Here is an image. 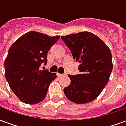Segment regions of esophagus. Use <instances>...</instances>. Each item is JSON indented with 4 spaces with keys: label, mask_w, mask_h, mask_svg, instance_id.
<instances>
[{
    "label": "esophagus",
    "mask_w": 126,
    "mask_h": 126,
    "mask_svg": "<svg viewBox=\"0 0 126 126\" xmlns=\"http://www.w3.org/2000/svg\"><path fill=\"white\" fill-rule=\"evenodd\" d=\"M57 76L58 78H61V77H63L64 76V74H59V73H57Z\"/></svg>",
    "instance_id": "34e87169"
}]
</instances>
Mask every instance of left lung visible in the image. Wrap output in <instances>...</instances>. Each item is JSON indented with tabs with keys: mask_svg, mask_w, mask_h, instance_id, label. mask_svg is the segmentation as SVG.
<instances>
[{
	"mask_svg": "<svg viewBox=\"0 0 126 126\" xmlns=\"http://www.w3.org/2000/svg\"><path fill=\"white\" fill-rule=\"evenodd\" d=\"M73 58L80 63V74L69 75L70 84L64 89L69 100L78 104L90 102L100 95L111 74L113 64L109 47L96 35L81 32L61 36Z\"/></svg>",
	"mask_w": 126,
	"mask_h": 126,
	"instance_id": "1",
	"label": "left lung"
}]
</instances>
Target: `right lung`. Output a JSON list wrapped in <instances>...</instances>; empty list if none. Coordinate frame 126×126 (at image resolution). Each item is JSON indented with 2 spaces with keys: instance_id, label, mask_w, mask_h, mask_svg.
I'll return each mask as SVG.
<instances>
[{
  "instance_id": "1",
  "label": "right lung",
  "mask_w": 126,
  "mask_h": 126,
  "mask_svg": "<svg viewBox=\"0 0 126 126\" xmlns=\"http://www.w3.org/2000/svg\"><path fill=\"white\" fill-rule=\"evenodd\" d=\"M60 36H49L31 31L25 33L10 46L4 60L5 78L9 86L20 101L28 104L41 102L57 76L47 70L46 55Z\"/></svg>"
}]
</instances>
